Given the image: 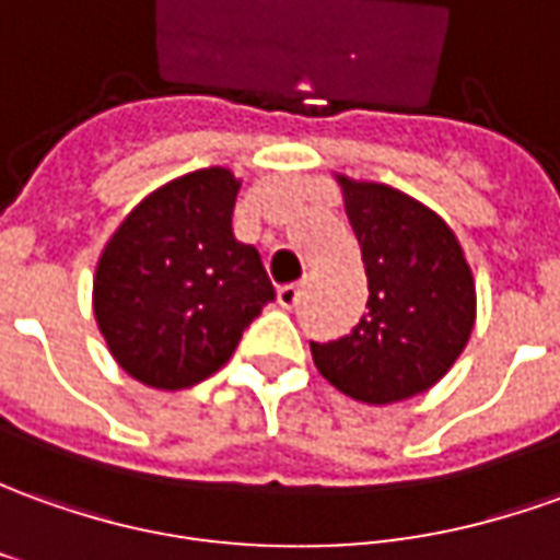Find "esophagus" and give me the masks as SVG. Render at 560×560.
I'll return each mask as SVG.
<instances>
[{
    "label": "esophagus",
    "instance_id": "esophagus-1",
    "mask_svg": "<svg viewBox=\"0 0 560 560\" xmlns=\"http://www.w3.org/2000/svg\"><path fill=\"white\" fill-rule=\"evenodd\" d=\"M304 289L302 287H280L277 289V302H280V307H287V311H292V307H299V302H302Z\"/></svg>",
    "mask_w": 560,
    "mask_h": 560
}]
</instances>
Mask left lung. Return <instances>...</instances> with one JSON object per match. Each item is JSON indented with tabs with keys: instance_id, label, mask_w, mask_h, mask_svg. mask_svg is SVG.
<instances>
[{
	"instance_id": "1",
	"label": "left lung",
	"mask_w": 560,
	"mask_h": 560,
	"mask_svg": "<svg viewBox=\"0 0 560 560\" xmlns=\"http://www.w3.org/2000/svg\"><path fill=\"white\" fill-rule=\"evenodd\" d=\"M369 277L365 314L350 335L317 345L319 375L350 399L402 402L430 390L476 326V283L454 231L390 185L338 176Z\"/></svg>"
}]
</instances>
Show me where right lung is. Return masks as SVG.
<instances>
[{
  "mask_svg": "<svg viewBox=\"0 0 560 560\" xmlns=\"http://www.w3.org/2000/svg\"><path fill=\"white\" fill-rule=\"evenodd\" d=\"M237 191L225 167L179 176L137 203L100 256L96 326L145 387L183 390L219 372L273 302L258 249L231 229Z\"/></svg>",
  "mask_w": 560,
  "mask_h": 560,
  "instance_id": "1",
  "label": "right lung"
}]
</instances>
